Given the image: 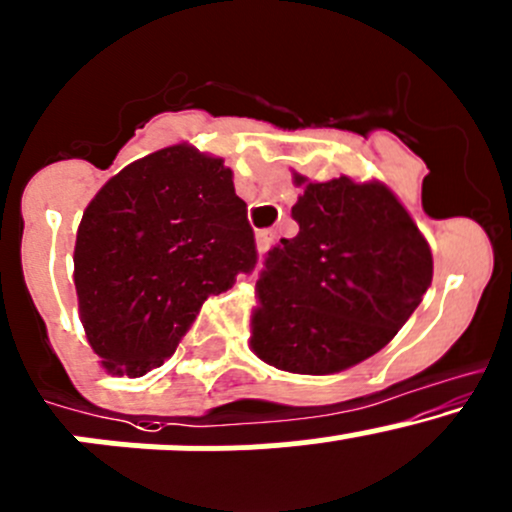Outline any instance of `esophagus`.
Returning a JSON list of instances; mask_svg holds the SVG:
<instances>
[{
  "label": "esophagus",
  "instance_id": "obj_1",
  "mask_svg": "<svg viewBox=\"0 0 512 512\" xmlns=\"http://www.w3.org/2000/svg\"><path fill=\"white\" fill-rule=\"evenodd\" d=\"M272 242H274V233H272V230H257V235H255L257 252H267V250H270Z\"/></svg>",
  "mask_w": 512,
  "mask_h": 512
}]
</instances>
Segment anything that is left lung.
Returning a JSON list of instances; mask_svg holds the SVG:
<instances>
[{
	"mask_svg": "<svg viewBox=\"0 0 512 512\" xmlns=\"http://www.w3.org/2000/svg\"><path fill=\"white\" fill-rule=\"evenodd\" d=\"M297 238L267 257L252 311V353L299 375L353 368L395 338L432 284V250L380 181H309Z\"/></svg>",
	"mask_w": 512,
	"mask_h": 512,
	"instance_id": "8db88e82",
	"label": "left lung"
}]
</instances>
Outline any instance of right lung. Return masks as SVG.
Wrapping results in <instances>:
<instances>
[{
    "instance_id": "add662e5",
    "label": "right lung",
    "mask_w": 512,
    "mask_h": 512,
    "mask_svg": "<svg viewBox=\"0 0 512 512\" xmlns=\"http://www.w3.org/2000/svg\"><path fill=\"white\" fill-rule=\"evenodd\" d=\"M257 262L247 206L223 159L181 142L125 166L78 225L73 282L107 373L159 368L203 301Z\"/></svg>"
}]
</instances>
